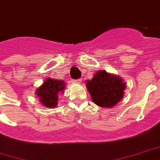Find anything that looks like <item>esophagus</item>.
<instances>
[{
  "mask_svg": "<svg viewBox=\"0 0 160 160\" xmlns=\"http://www.w3.org/2000/svg\"><path fill=\"white\" fill-rule=\"evenodd\" d=\"M81 81H82V79H77V80H72L73 83H76V84H80Z\"/></svg>",
  "mask_w": 160,
  "mask_h": 160,
  "instance_id": "esophagus-1",
  "label": "esophagus"
}]
</instances>
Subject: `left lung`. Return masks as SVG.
<instances>
[{
    "label": "left lung",
    "mask_w": 160,
    "mask_h": 160,
    "mask_svg": "<svg viewBox=\"0 0 160 160\" xmlns=\"http://www.w3.org/2000/svg\"><path fill=\"white\" fill-rule=\"evenodd\" d=\"M86 87L95 105L111 108L123 98L126 84L119 76L99 70L86 81Z\"/></svg>",
    "instance_id": "1"
}]
</instances>
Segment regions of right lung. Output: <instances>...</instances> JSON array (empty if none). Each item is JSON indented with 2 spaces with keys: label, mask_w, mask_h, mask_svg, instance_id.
Here are the masks:
<instances>
[{
  "label": "right lung",
  "mask_w": 160,
  "mask_h": 160,
  "mask_svg": "<svg viewBox=\"0 0 160 160\" xmlns=\"http://www.w3.org/2000/svg\"><path fill=\"white\" fill-rule=\"evenodd\" d=\"M65 82L63 80L46 79L43 85L36 90V94L40 98L41 104L48 108H54L58 105V95L65 90Z\"/></svg>",
  "instance_id": "obj_1"
}]
</instances>
